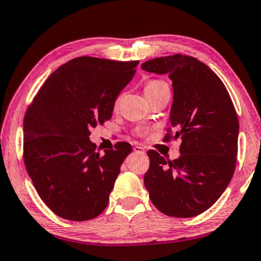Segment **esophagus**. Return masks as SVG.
<instances>
[{
  "instance_id": "obj_1",
  "label": "esophagus",
  "mask_w": 261,
  "mask_h": 261,
  "mask_svg": "<svg viewBox=\"0 0 261 261\" xmlns=\"http://www.w3.org/2000/svg\"><path fill=\"white\" fill-rule=\"evenodd\" d=\"M134 151H135V153H141V154L145 153V150H144L143 147L139 146V145H136V146L134 147Z\"/></svg>"
}]
</instances>
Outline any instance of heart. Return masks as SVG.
<instances>
[{
	"label": "heart",
	"instance_id": "obj_1",
	"mask_svg": "<svg viewBox=\"0 0 261 261\" xmlns=\"http://www.w3.org/2000/svg\"><path fill=\"white\" fill-rule=\"evenodd\" d=\"M164 84H165L164 82H162V81H157V80L149 81L145 85H144V93H145V96H149V95H151V93H153L154 91H157L158 89ZM118 102H119V98L116 100V103H115L116 108H117V106H118ZM138 134H142V131H139Z\"/></svg>",
	"mask_w": 261,
	"mask_h": 261
}]
</instances>
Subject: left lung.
Returning a JSON list of instances; mask_svg holds the SVG:
<instances>
[{"instance_id":"8db88e82","label":"left lung","mask_w":261,"mask_h":261,"mask_svg":"<svg viewBox=\"0 0 261 261\" xmlns=\"http://www.w3.org/2000/svg\"><path fill=\"white\" fill-rule=\"evenodd\" d=\"M149 72L169 75L173 87L170 127L164 141L181 139L180 155L166 161L147 151L150 168L144 185L152 204L166 216L190 218L219 199L236 169L239 120L221 80L197 58L177 55L142 64Z\"/></svg>"}]
</instances>
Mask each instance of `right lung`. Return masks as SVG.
<instances>
[{
  "mask_svg": "<svg viewBox=\"0 0 261 261\" xmlns=\"http://www.w3.org/2000/svg\"><path fill=\"white\" fill-rule=\"evenodd\" d=\"M138 63L73 58L48 77L27 109L23 159L38 196L58 217L90 220L108 206L132 147L118 142L100 154L89 136L111 118Z\"/></svg>",
  "mask_w": 261,
  "mask_h": 261,
  "instance_id": "add662e5",
  "label": "right lung"
}]
</instances>
